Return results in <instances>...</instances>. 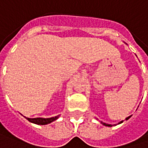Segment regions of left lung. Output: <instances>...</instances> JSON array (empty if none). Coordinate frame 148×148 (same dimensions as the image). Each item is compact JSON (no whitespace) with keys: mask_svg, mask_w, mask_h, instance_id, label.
Listing matches in <instances>:
<instances>
[{"mask_svg":"<svg viewBox=\"0 0 148 148\" xmlns=\"http://www.w3.org/2000/svg\"><path fill=\"white\" fill-rule=\"evenodd\" d=\"M131 116H132V115H131ZM131 116H128V117H127V118H126L125 120H128L129 118H131ZM122 122H123V121L120 122L119 124H121V123H122ZM101 123H102V124H103V125H105V126H112V125H110V124H106V123H103V122H101Z\"/></svg>","mask_w":148,"mask_h":148,"instance_id":"8db88e82","label":"left lung"}]
</instances>
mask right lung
<instances>
[{
  "instance_id": "add662e5",
  "label": "right lung",
  "mask_w": 148,
  "mask_h": 148,
  "mask_svg": "<svg viewBox=\"0 0 148 148\" xmlns=\"http://www.w3.org/2000/svg\"><path fill=\"white\" fill-rule=\"evenodd\" d=\"M59 118L58 116H55V117H51V118H33V119H30V118H27L26 119L28 121L32 122V123H34V124H37V125H47L49 124L51 122H53L54 121L57 120Z\"/></svg>"
}]
</instances>
